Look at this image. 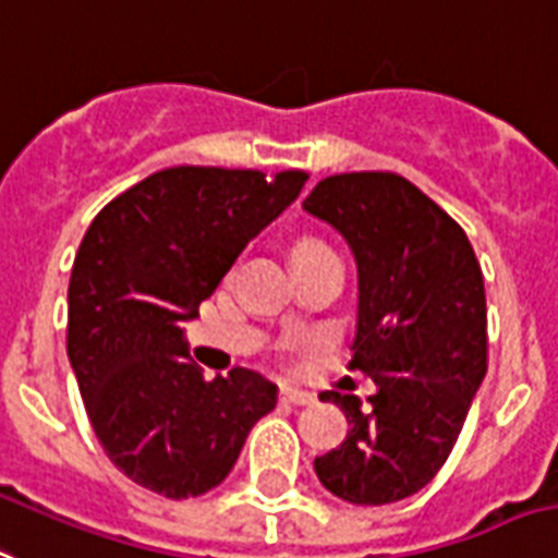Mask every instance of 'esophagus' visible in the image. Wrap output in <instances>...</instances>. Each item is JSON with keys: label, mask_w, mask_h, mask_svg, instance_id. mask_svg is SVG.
<instances>
[{"label": "esophagus", "mask_w": 558, "mask_h": 558, "mask_svg": "<svg viewBox=\"0 0 558 558\" xmlns=\"http://www.w3.org/2000/svg\"><path fill=\"white\" fill-rule=\"evenodd\" d=\"M280 401H283V404H294V407H310V404H315V396H312V392H306V389L280 387Z\"/></svg>", "instance_id": "1"}]
</instances>
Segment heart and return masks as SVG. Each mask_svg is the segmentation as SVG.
Here are the masks:
<instances>
[{
    "mask_svg": "<svg viewBox=\"0 0 558 558\" xmlns=\"http://www.w3.org/2000/svg\"><path fill=\"white\" fill-rule=\"evenodd\" d=\"M324 243L320 240H312V238H303L294 243V257H303V255H315V252H324Z\"/></svg>",
    "mask_w": 558,
    "mask_h": 558,
    "instance_id": "heart-1",
    "label": "heart"
}]
</instances>
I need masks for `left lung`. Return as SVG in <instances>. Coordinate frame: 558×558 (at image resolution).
I'll return each instance as SVG.
<instances>
[{
	"instance_id": "8db88e82",
	"label": "left lung",
	"mask_w": 558,
	"mask_h": 558,
	"mask_svg": "<svg viewBox=\"0 0 558 558\" xmlns=\"http://www.w3.org/2000/svg\"><path fill=\"white\" fill-rule=\"evenodd\" d=\"M347 238L357 260L352 369L378 392H324L350 433L315 459L326 490L389 505L436 478L487 373L484 275L468 234L418 185L392 171L324 177L303 201Z\"/></svg>"
}]
</instances>
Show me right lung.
<instances>
[{
  "mask_svg": "<svg viewBox=\"0 0 558 558\" xmlns=\"http://www.w3.org/2000/svg\"><path fill=\"white\" fill-rule=\"evenodd\" d=\"M301 169L174 166L88 226L68 283V357L102 450L131 482L194 499L232 473L278 389L252 369L206 381L185 361L192 318L248 240L301 194Z\"/></svg>",
  "mask_w": 558,
  "mask_h": 558,
  "instance_id": "add662e5",
  "label": "right lung"
}]
</instances>
